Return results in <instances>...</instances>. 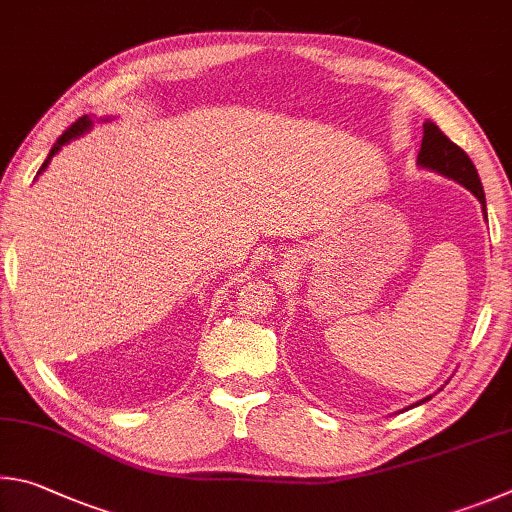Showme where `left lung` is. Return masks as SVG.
<instances>
[{
  "mask_svg": "<svg viewBox=\"0 0 512 512\" xmlns=\"http://www.w3.org/2000/svg\"><path fill=\"white\" fill-rule=\"evenodd\" d=\"M418 164L438 170L441 175L452 177L459 184H463L468 191L474 193V197L483 206V213H486V195H483L477 168H474L470 157L432 121L423 123V143H420Z\"/></svg>",
  "mask_w": 512,
  "mask_h": 512,
  "instance_id": "obj_1",
  "label": "left lung"
}]
</instances>
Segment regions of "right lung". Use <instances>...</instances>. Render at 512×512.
Instances as JSON below:
<instances>
[{
  "mask_svg": "<svg viewBox=\"0 0 512 512\" xmlns=\"http://www.w3.org/2000/svg\"><path fill=\"white\" fill-rule=\"evenodd\" d=\"M89 125H92V121H89V119H87V116H80V119H78L76 123H71V125H69V128H67L65 132H62V134H60V137L56 139V143H53V148L49 150V157H47V159H44V164L40 166V170H38V173H42V170H44V168H47V164H49V161H51V157H53V155H56V152H58V150H60L62 146H65V143H67V141H71V139H76L80 132H85V130L89 128Z\"/></svg>",
  "mask_w": 512,
  "mask_h": 512,
  "instance_id": "add662e5",
  "label": "right lung"
}]
</instances>
